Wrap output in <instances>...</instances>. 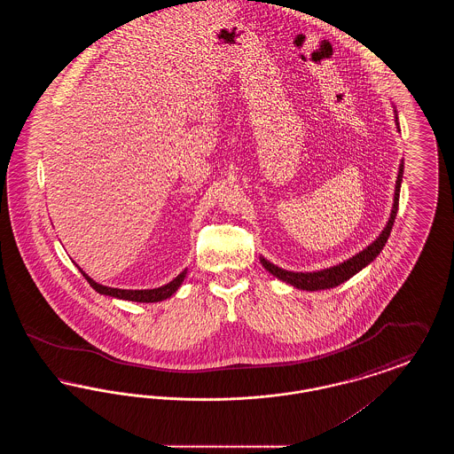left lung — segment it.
I'll list each match as a JSON object with an SVG mask.
<instances>
[{
  "label": "left lung",
  "mask_w": 454,
  "mask_h": 454,
  "mask_svg": "<svg viewBox=\"0 0 454 454\" xmlns=\"http://www.w3.org/2000/svg\"><path fill=\"white\" fill-rule=\"evenodd\" d=\"M395 122H396V129L400 130V124H398V115L395 110ZM402 176H403V161L400 163V170H398V176H396V185H395V199H393V207H391V215H389L388 223L385 226V230L381 231V235L376 238L369 247H366L363 252L356 254L352 259L346 260L339 265L328 267L324 270H317V272H291V270H284L281 267L270 263L269 260L260 257L262 265L278 279L291 284L298 289L302 291H320V289H330L335 287L347 279H350L352 276H356L359 270H363L367 263H371L372 260L380 255V252L383 250L385 243L388 241L395 217H396V211H398V199H400V187H402Z\"/></svg>",
  "instance_id": "1"
}]
</instances>
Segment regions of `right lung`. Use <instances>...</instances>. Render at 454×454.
<instances>
[{"mask_svg": "<svg viewBox=\"0 0 454 454\" xmlns=\"http://www.w3.org/2000/svg\"><path fill=\"white\" fill-rule=\"evenodd\" d=\"M82 274L87 279L88 284L97 293H100V294H106V296H110V298H117V300H126V301L156 302L163 301V300L170 298L173 293H176V289L182 286V282L185 279L187 269L184 272H180L172 282H168V284H165L161 287H154V289H117V287H108V286H102V284L93 281L83 270H82Z\"/></svg>", "mask_w": 454, "mask_h": 454, "instance_id": "right-lung-1", "label": "right lung"}]
</instances>
